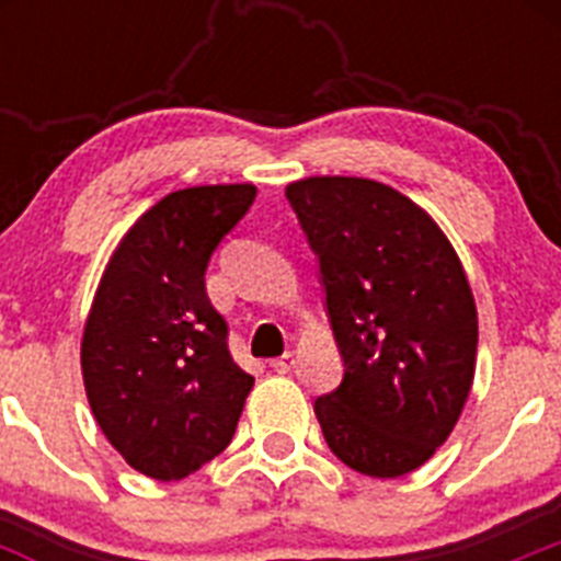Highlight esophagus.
I'll return each mask as SVG.
<instances>
[{
    "mask_svg": "<svg viewBox=\"0 0 561 561\" xmlns=\"http://www.w3.org/2000/svg\"><path fill=\"white\" fill-rule=\"evenodd\" d=\"M295 362H297L295 351H286L284 356H277V359H272L270 365L277 370V374H289V370L295 368Z\"/></svg>",
    "mask_w": 561,
    "mask_h": 561,
    "instance_id": "1",
    "label": "esophagus"
}]
</instances>
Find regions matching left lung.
<instances>
[{
  "label": "left lung",
  "mask_w": 561,
  "mask_h": 561,
  "mask_svg": "<svg viewBox=\"0 0 561 561\" xmlns=\"http://www.w3.org/2000/svg\"><path fill=\"white\" fill-rule=\"evenodd\" d=\"M286 199L320 264L342 381L317 396L325 444L370 478L427 463L474 379L478 309L447 236L393 187L309 176Z\"/></svg>",
  "instance_id": "1"
}]
</instances>
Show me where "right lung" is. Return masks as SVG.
I'll return each mask as SVG.
<instances>
[{"label":"right lung","mask_w":561,"mask_h":561,"mask_svg":"<svg viewBox=\"0 0 561 561\" xmlns=\"http://www.w3.org/2000/svg\"><path fill=\"white\" fill-rule=\"evenodd\" d=\"M255 185L168 193L123 236L98 286L81 368L98 427L128 466L182 480L225 453L252 390L205 272Z\"/></svg>","instance_id":"right-lung-1"}]
</instances>
